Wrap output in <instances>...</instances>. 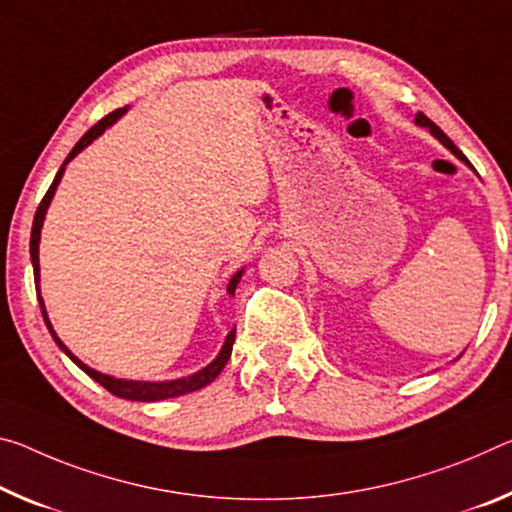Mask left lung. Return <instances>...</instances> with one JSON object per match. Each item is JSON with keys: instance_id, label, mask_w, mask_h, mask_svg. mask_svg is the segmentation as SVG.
I'll return each mask as SVG.
<instances>
[{"instance_id": "left-lung-1", "label": "left lung", "mask_w": 512, "mask_h": 512, "mask_svg": "<svg viewBox=\"0 0 512 512\" xmlns=\"http://www.w3.org/2000/svg\"><path fill=\"white\" fill-rule=\"evenodd\" d=\"M415 123L417 125H421V127H428V129H431V134L435 136V139L437 141H440L442 145H446V148H449L453 154H456V157L460 159V161H465V164L467 166H472V164H469V159L465 157V154H462L458 148H456V145H453V141L449 139V136H446L444 132H442V129L440 127H437L435 123H433V120L431 118H428V116H424V113H417V118H415Z\"/></svg>"}]
</instances>
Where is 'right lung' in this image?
I'll list each match as a JSON object with an SVG mask.
<instances>
[{
  "label": "right lung",
  "instance_id": "obj_1",
  "mask_svg": "<svg viewBox=\"0 0 512 512\" xmlns=\"http://www.w3.org/2000/svg\"><path fill=\"white\" fill-rule=\"evenodd\" d=\"M125 113V109H116L113 113H109V116H104L100 123H95L91 129H88V132L81 136V139L77 141V145L75 148L70 150V154L66 157V161H63V166L59 168V173H56V177H54V182L50 184V189H47V193L43 196V200H40V205H38V209H36V216H34V225H31V243H29V250H31V264H34V280H36V285H38V280H40V275H38V271H40V264H38V241H40V227H43V221H45V212H47V207H50V200H52V196H54V191H56V184L61 182V177H63V170H66V164L68 161L72 159V157H77V152H81L86 148L88 143H91L93 139H97V136H100L104 129H107L111 123H116V120L123 116ZM239 280H241V271L234 275V278L230 280V285H227V294H234V289H237V285H239ZM36 291H40L38 287H36ZM38 303H40V312H43V319H45V326H47V330H50V335L54 337V342L59 344V348L63 353L68 355V358L77 364V367L81 369V371H86L88 376H91L95 383H100L104 389H109V392L113 394V396H120V399H129V401H164V399H173V396H182V394H189V392H196V389H202L205 385H209L212 383V380L218 376V373L223 371V367L227 364V360H230V353H232V344H234V335H237V328H234L230 335H227V339H225V344H223V348H221V353L216 355V360L209 364V367H205V369H200L198 373H193V376H189V378H180V380H166V383H143V380H123V378H111V376H104V373H100V371H95V369H91V367H86L84 362L81 360H77L75 355H72L66 346H63V342L59 337H56V332L52 330V323H50V319H47V312H45V305H43V298L38 296Z\"/></svg>",
  "mask_w": 512,
  "mask_h": 512
}]
</instances>
